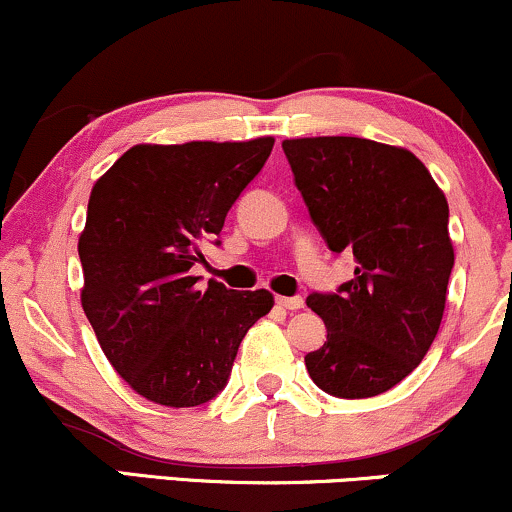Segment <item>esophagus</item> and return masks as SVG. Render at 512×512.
<instances>
[{"label":"esophagus","mask_w":512,"mask_h":512,"mask_svg":"<svg viewBox=\"0 0 512 512\" xmlns=\"http://www.w3.org/2000/svg\"><path fill=\"white\" fill-rule=\"evenodd\" d=\"M276 305L284 310H301L305 303L301 296H276Z\"/></svg>","instance_id":"34e87169"}]
</instances>
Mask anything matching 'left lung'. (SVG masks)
Segmentation results:
<instances>
[{
  "label": "left lung",
  "instance_id": "obj_1",
  "mask_svg": "<svg viewBox=\"0 0 512 512\" xmlns=\"http://www.w3.org/2000/svg\"><path fill=\"white\" fill-rule=\"evenodd\" d=\"M293 178L332 252L354 279L313 293L327 342L305 356L334 397L383 395L421 363L443 320L455 250L448 199L409 149L361 137L284 139Z\"/></svg>",
  "mask_w": 512,
  "mask_h": 512
}]
</instances>
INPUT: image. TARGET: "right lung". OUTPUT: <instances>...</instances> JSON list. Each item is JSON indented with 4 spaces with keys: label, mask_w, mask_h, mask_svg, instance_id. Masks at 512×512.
<instances>
[{
    "label": "right lung",
    "mask_w": 512,
    "mask_h": 512,
    "mask_svg": "<svg viewBox=\"0 0 512 512\" xmlns=\"http://www.w3.org/2000/svg\"><path fill=\"white\" fill-rule=\"evenodd\" d=\"M250 142L137 144L88 197L79 236L81 308L103 354L137 395L197 407L226 385L238 346L267 315V289H197L192 264L272 154Z\"/></svg>",
    "instance_id": "right-lung-1"
}]
</instances>
